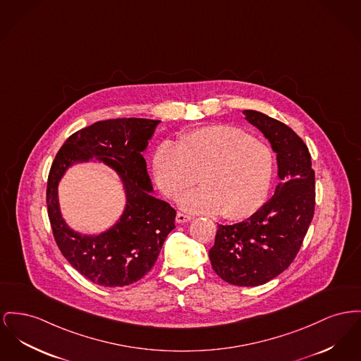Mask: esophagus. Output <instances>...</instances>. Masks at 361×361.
Instances as JSON below:
<instances>
[{
  "mask_svg": "<svg viewBox=\"0 0 361 361\" xmlns=\"http://www.w3.org/2000/svg\"><path fill=\"white\" fill-rule=\"evenodd\" d=\"M191 219V215H187V214H183V212H177V215H176V222L177 224H185V222H190Z\"/></svg>",
  "mask_w": 361,
  "mask_h": 361,
  "instance_id": "esophagus-1",
  "label": "esophagus"
}]
</instances>
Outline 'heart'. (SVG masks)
Instances as JSON below:
<instances>
[{
	"label": "heart",
	"instance_id": "b5f03b06",
	"mask_svg": "<svg viewBox=\"0 0 361 361\" xmlns=\"http://www.w3.org/2000/svg\"><path fill=\"white\" fill-rule=\"evenodd\" d=\"M274 159L270 149L241 129L204 127L165 142L154 154L159 190L171 199L197 183L202 188L180 199L184 212L218 214L238 219L252 215L270 188Z\"/></svg>",
	"mask_w": 361,
	"mask_h": 361
}]
</instances>
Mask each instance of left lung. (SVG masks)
Here are the masks:
<instances>
[{
	"label": "left lung",
	"instance_id": "obj_1",
	"mask_svg": "<svg viewBox=\"0 0 361 361\" xmlns=\"http://www.w3.org/2000/svg\"><path fill=\"white\" fill-rule=\"evenodd\" d=\"M276 154L273 197L250 218L218 225L209 256L212 270L231 285L257 286L285 271L296 257L315 210L311 154L292 128L256 110H243Z\"/></svg>",
	"mask_w": 361,
	"mask_h": 361
}]
</instances>
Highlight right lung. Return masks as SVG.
I'll return each instance as SVG.
<instances>
[{"mask_svg": "<svg viewBox=\"0 0 361 361\" xmlns=\"http://www.w3.org/2000/svg\"><path fill=\"white\" fill-rule=\"evenodd\" d=\"M159 120L116 118L75 132L57 152L47 180V212L56 243L69 264L91 282L123 288L146 276L155 264L176 212L157 199L142 152ZM98 161L114 169L126 195L122 215L101 234H80L64 221L58 185L75 164Z\"/></svg>", "mask_w": 361, "mask_h": 361, "instance_id": "add662e5", "label": "right lung"}]
</instances>
